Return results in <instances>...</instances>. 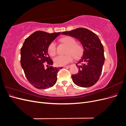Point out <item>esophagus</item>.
Listing matches in <instances>:
<instances>
[{"label": "esophagus", "mask_w": 126, "mask_h": 126, "mask_svg": "<svg viewBox=\"0 0 126 126\" xmlns=\"http://www.w3.org/2000/svg\"><path fill=\"white\" fill-rule=\"evenodd\" d=\"M71 67V65H68V66H64V68H70Z\"/></svg>", "instance_id": "obj_1"}]
</instances>
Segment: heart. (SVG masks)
<instances>
[{
    "instance_id": "1",
    "label": "heart",
    "mask_w": 126,
    "mask_h": 126,
    "mask_svg": "<svg viewBox=\"0 0 126 126\" xmlns=\"http://www.w3.org/2000/svg\"><path fill=\"white\" fill-rule=\"evenodd\" d=\"M61 41L68 46L67 51L68 53L65 55H58L55 57L54 62L55 64L59 66H64L70 63L73 59L74 56L75 57H79L81 54L82 51L81 46L76 44V40L73 37L70 36L64 37L61 39ZM48 51L49 54L51 56L56 54V46L54 42H52L49 45Z\"/></svg>"
}]
</instances>
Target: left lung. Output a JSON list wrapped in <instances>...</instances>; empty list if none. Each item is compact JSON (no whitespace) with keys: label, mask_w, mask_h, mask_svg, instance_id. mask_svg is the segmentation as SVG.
I'll return each instance as SVG.
<instances>
[{"label":"left lung","mask_w":126,"mask_h":126,"mask_svg":"<svg viewBox=\"0 0 126 126\" xmlns=\"http://www.w3.org/2000/svg\"><path fill=\"white\" fill-rule=\"evenodd\" d=\"M62 35L78 39L81 44L83 51L79 60L77 74L71 78L75 85L81 87H89L96 83L101 75L105 62L104 46L98 36L93 32L83 28L63 32Z\"/></svg>","instance_id":"left-lung-1"}]
</instances>
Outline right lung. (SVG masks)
Instances as JSON below:
<instances>
[{
  "label": "right lung",
  "instance_id": "obj_1",
  "mask_svg": "<svg viewBox=\"0 0 126 126\" xmlns=\"http://www.w3.org/2000/svg\"><path fill=\"white\" fill-rule=\"evenodd\" d=\"M60 33L37 31L27 38L21 48V66L28 81L37 89L49 88L56 83L59 67L51 66L53 62L48 48ZM45 62L50 66L47 69L44 68Z\"/></svg>",
  "mask_w": 126,
  "mask_h": 126
}]
</instances>
